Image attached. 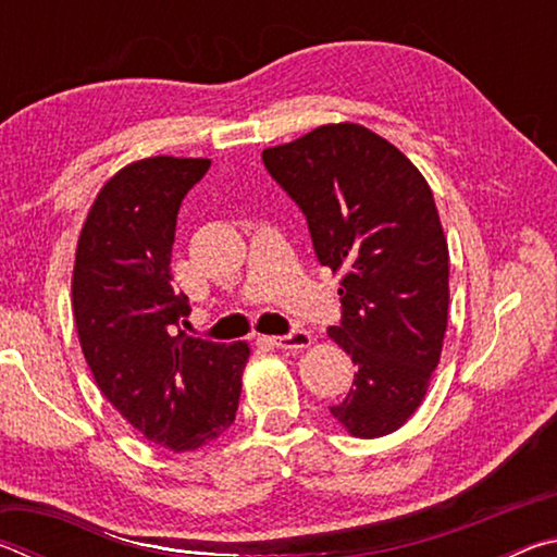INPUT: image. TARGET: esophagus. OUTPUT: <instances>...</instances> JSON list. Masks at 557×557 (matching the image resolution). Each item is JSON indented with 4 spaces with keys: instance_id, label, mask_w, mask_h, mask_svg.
<instances>
[{
    "instance_id": "esophagus-1",
    "label": "esophagus",
    "mask_w": 557,
    "mask_h": 557,
    "mask_svg": "<svg viewBox=\"0 0 557 557\" xmlns=\"http://www.w3.org/2000/svg\"><path fill=\"white\" fill-rule=\"evenodd\" d=\"M270 344L277 348H285V351H301V348L312 344V334L305 332V329H292L289 334L270 336Z\"/></svg>"
}]
</instances>
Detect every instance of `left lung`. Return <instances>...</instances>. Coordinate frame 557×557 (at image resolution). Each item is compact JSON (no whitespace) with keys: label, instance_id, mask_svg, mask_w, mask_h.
Wrapping results in <instances>:
<instances>
[{"label":"left lung","instance_id":"left-lung-1","mask_svg":"<svg viewBox=\"0 0 557 557\" xmlns=\"http://www.w3.org/2000/svg\"><path fill=\"white\" fill-rule=\"evenodd\" d=\"M305 213L317 260L342 270V322L354 385L332 414L383 437L418 410L437 369L449 307V252L432 191L400 149L354 122L262 152Z\"/></svg>","mask_w":557,"mask_h":557}]
</instances>
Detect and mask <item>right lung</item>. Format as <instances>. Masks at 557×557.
Instances as JSON below:
<instances>
[{
  "label": "right lung",
  "instance_id": "add662e5",
  "mask_svg": "<svg viewBox=\"0 0 557 557\" xmlns=\"http://www.w3.org/2000/svg\"><path fill=\"white\" fill-rule=\"evenodd\" d=\"M209 159L149 157L102 186L81 231L73 314L102 395L159 447L188 451L233 425L248 344H215L178 329L188 297L172 277L184 196Z\"/></svg>",
  "mask_w": 557,
  "mask_h": 557
}]
</instances>
